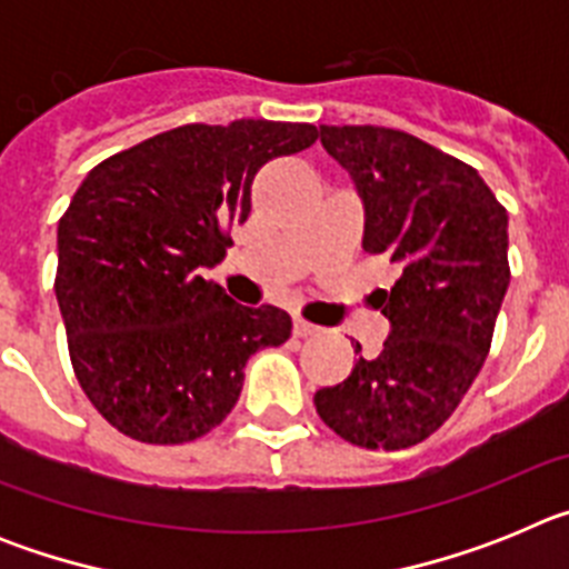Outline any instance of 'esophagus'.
I'll return each instance as SVG.
<instances>
[{
    "label": "esophagus",
    "mask_w": 569,
    "mask_h": 569,
    "mask_svg": "<svg viewBox=\"0 0 569 569\" xmlns=\"http://www.w3.org/2000/svg\"><path fill=\"white\" fill-rule=\"evenodd\" d=\"M293 333L299 336V339H308V336L319 333V328H316V325H310V321H305V319H296L293 321Z\"/></svg>",
    "instance_id": "obj_1"
}]
</instances>
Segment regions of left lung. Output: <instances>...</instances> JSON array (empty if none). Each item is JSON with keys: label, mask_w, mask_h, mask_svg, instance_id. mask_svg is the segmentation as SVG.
I'll use <instances>...</instances> for the list:
<instances>
[{"label": "left lung", "mask_w": 569, "mask_h": 569, "mask_svg": "<svg viewBox=\"0 0 569 569\" xmlns=\"http://www.w3.org/2000/svg\"><path fill=\"white\" fill-rule=\"evenodd\" d=\"M321 144L365 204L361 248L401 268L376 290L390 321L381 353L361 356L316 413L350 445L405 450L453 413L490 353L510 284L507 210L479 170L416 136L376 124H321Z\"/></svg>", "instance_id": "left-lung-1"}]
</instances>
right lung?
I'll use <instances>...</instances> for the list:
<instances>
[{"mask_svg":"<svg viewBox=\"0 0 569 569\" xmlns=\"http://www.w3.org/2000/svg\"><path fill=\"white\" fill-rule=\"evenodd\" d=\"M316 139L305 122L182 124L84 176L59 219L53 290L73 373L119 433L148 445L210 433L250 356L290 339L284 310L236 305L204 270L250 216L261 164Z\"/></svg>","mask_w":569,"mask_h":569,"instance_id":"obj_1","label":"right lung"}]
</instances>
